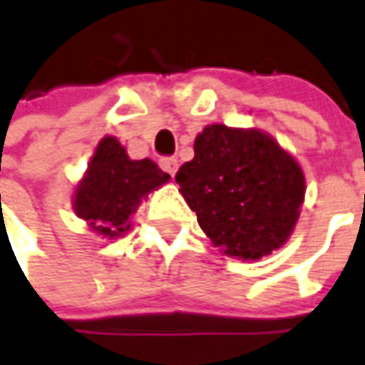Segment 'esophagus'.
Here are the masks:
<instances>
[{
	"instance_id": "esophagus-1",
	"label": "esophagus",
	"mask_w": 365,
	"mask_h": 365,
	"mask_svg": "<svg viewBox=\"0 0 365 365\" xmlns=\"http://www.w3.org/2000/svg\"><path fill=\"white\" fill-rule=\"evenodd\" d=\"M159 165H161V170L168 171L170 175H175V171H178V159H175V158H161Z\"/></svg>"
}]
</instances>
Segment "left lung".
Returning <instances> with one entry per match:
<instances>
[{"mask_svg":"<svg viewBox=\"0 0 365 365\" xmlns=\"http://www.w3.org/2000/svg\"><path fill=\"white\" fill-rule=\"evenodd\" d=\"M194 153L175 182L214 246L242 260L281 248L305 197V175L293 155L267 133L226 125H207Z\"/></svg>","mask_w":365,"mask_h":365,"instance_id":"left-lung-1","label":"left lung"}]
</instances>
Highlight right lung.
I'll use <instances>...</instances> for the list:
<instances>
[{
    "instance_id": "right-lung-1",
    "label": "right lung",
    "mask_w": 365,
    "mask_h": 365,
    "mask_svg": "<svg viewBox=\"0 0 365 365\" xmlns=\"http://www.w3.org/2000/svg\"><path fill=\"white\" fill-rule=\"evenodd\" d=\"M168 182L170 175L155 161H133L115 137H105L76 185L74 212L95 232L115 238L131 228L129 218L145 195Z\"/></svg>"
}]
</instances>
